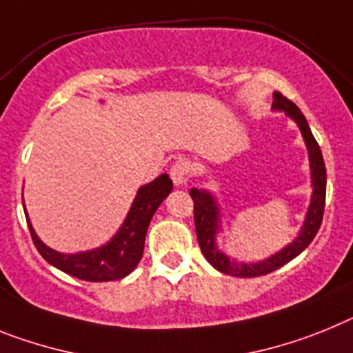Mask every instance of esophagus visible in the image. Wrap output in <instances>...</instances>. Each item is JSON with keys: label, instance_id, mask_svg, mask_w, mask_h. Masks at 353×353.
Instances as JSON below:
<instances>
[{"label": "esophagus", "instance_id": "obj_1", "mask_svg": "<svg viewBox=\"0 0 353 353\" xmlns=\"http://www.w3.org/2000/svg\"><path fill=\"white\" fill-rule=\"evenodd\" d=\"M188 165L185 161H176L170 168V177H172L174 185L176 186H183L188 181Z\"/></svg>", "mask_w": 353, "mask_h": 353}]
</instances>
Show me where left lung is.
Wrapping results in <instances>:
<instances>
[{
    "label": "left lung",
    "mask_w": 353,
    "mask_h": 353,
    "mask_svg": "<svg viewBox=\"0 0 353 353\" xmlns=\"http://www.w3.org/2000/svg\"><path fill=\"white\" fill-rule=\"evenodd\" d=\"M272 108L275 112H284L291 121H295L299 125L300 133L304 137L305 147H307L309 154V168H311V185H312V195L311 202H309L307 213H305V220L300 228L299 236L295 240L288 243L286 247L279 250V252L272 254L270 257L263 259V261L256 263H241L231 259L225 252L219 249L216 245V234L222 231L220 223H222V213H220L219 202L211 192L202 188H192L190 195L194 199V216H195V231H197V240L201 245V250L204 257L208 259L213 268H216L222 274L234 275V277H259V275H266L274 270L281 268L291 259H295L302 250L309 247L312 238L316 236L318 229L321 225V219H323V208H325V192H327V172H325L323 156H321L320 145L314 140L309 128L307 121H305L304 113L300 112L293 101L286 99L281 92H274V104Z\"/></svg>",
    "instance_id": "8db88e82"
}]
</instances>
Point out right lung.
Listing matches in <instances>:
<instances>
[{
	"mask_svg": "<svg viewBox=\"0 0 353 353\" xmlns=\"http://www.w3.org/2000/svg\"><path fill=\"white\" fill-rule=\"evenodd\" d=\"M172 179L167 174H161L151 183L140 186L137 197L128 211V216L112 240L97 249L83 250V252H57L37 236L30 219H26V222H28L37 250L49 265H53L54 268L62 270L72 277L88 281V283L117 281V279L130 275L142 259L147 228L151 223L152 214L156 213L159 204L167 199V195L172 192Z\"/></svg>",
	"mask_w": 353,
	"mask_h": 353,
	"instance_id": "1",
	"label": "right lung"
}]
</instances>
